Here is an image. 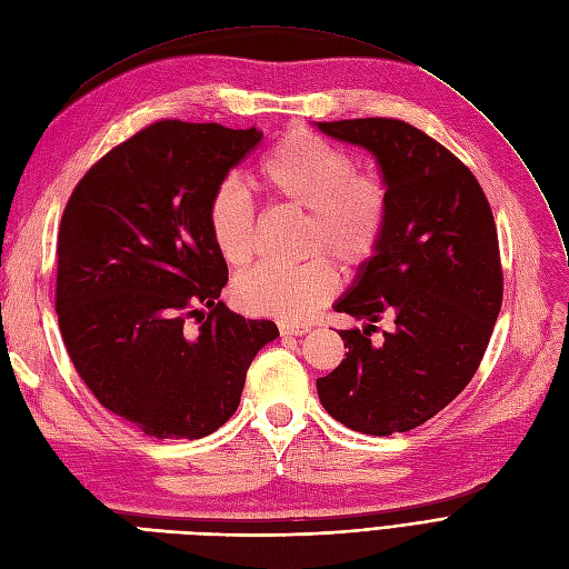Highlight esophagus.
Instances as JSON below:
<instances>
[{"label":"esophagus","mask_w":569,"mask_h":569,"mask_svg":"<svg viewBox=\"0 0 569 569\" xmlns=\"http://www.w3.org/2000/svg\"><path fill=\"white\" fill-rule=\"evenodd\" d=\"M310 327L308 325H291V322H282L280 325V335L282 337H303L308 335Z\"/></svg>","instance_id":"34e87169"}]
</instances>
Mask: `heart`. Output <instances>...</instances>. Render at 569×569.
<instances>
[{"instance_id": "heart-1", "label": "heart", "mask_w": 569, "mask_h": 569, "mask_svg": "<svg viewBox=\"0 0 569 569\" xmlns=\"http://www.w3.org/2000/svg\"><path fill=\"white\" fill-rule=\"evenodd\" d=\"M352 160L308 129H291L263 158L257 183L278 204L308 213V251H327L346 268L367 263L386 230V190ZM211 242L230 268H242L253 251V209L247 194L223 183L209 204ZM339 272L316 257L301 266L261 263L232 284V299L253 316L301 320L335 299Z\"/></svg>"}]
</instances>
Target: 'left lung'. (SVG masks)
I'll return each instance as SVG.
<instances>
[{"mask_svg": "<svg viewBox=\"0 0 569 569\" xmlns=\"http://www.w3.org/2000/svg\"><path fill=\"white\" fill-rule=\"evenodd\" d=\"M316 127L371 152L388 204L379 249L335 303L365 329L339 331L348 352L318 396L358 433H405L461 393L492 337L503 297L492 209L471 169L417 127L388 117ZM383 315L395 327L377 347L368 331Z\"/></svg>", "mask_w": 569, "mask_h": 569, "instance_id": "left-lung-1", "label": "left lung"}]
</instances>
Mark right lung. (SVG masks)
<instances>
[{"label":"right lung","instance_id":"add662e5","mask_svg":"<svg viewBox=\"0 0 569 569\" xmlns=\"http://www.w3.org/2000/svg\"><path fill=\"white\" fill-rule=\"evenodd\" d=\"M261 139L257 127L154 122L96 162L63 211L56 312L68 356L96 400L150 438L219 430L251 360L280 337L219 301L228 266L209 232L213 192Z\"/></svg>","mask_w":569,"mask_h":569}]
</instances>
